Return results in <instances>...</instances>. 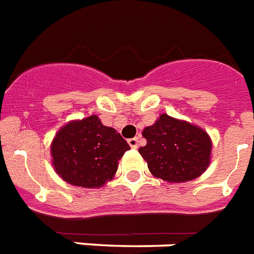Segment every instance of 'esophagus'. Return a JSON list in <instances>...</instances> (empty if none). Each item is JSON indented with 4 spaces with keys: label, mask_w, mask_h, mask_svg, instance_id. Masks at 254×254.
<instances>
[{
    "label": "esophagus",
    "mask_w": 254,
    "mask_h": 254,
    "mask_svg": "<svg viewBox=\"0 0 254 254\" xmlns=\"http://www.w3.org/2000/svg\"><path fill=\"white\" fill-rule=\"evenodd\" d=\"M128 144L131 148H137V145H139V139H137V137H132V139H128Z\"/></svg>",
    "instance_id": "esophagus-1"
}]
</instances>
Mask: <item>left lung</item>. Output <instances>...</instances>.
<instances>
[{
  "mask_svg": "<svg viewBox=\"0 0 254 254\" xmlns=\"http://www.w3.org/2000/svg\"><path fill=\"white\" fill-rule=\"evenodd\" d=\"M146 145L139 148L150 173L166 182L200 177L210 162L211 141L204 129L162 114L142 131Z\"/></svg>",
  "mask_w": 254,
  "mask_h": 254,
  "instance_id": "obj_1",
  "label": "left lung"
}]
</instances>
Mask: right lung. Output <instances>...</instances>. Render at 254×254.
<instances>
[{"mask_svg":"<svg viewBox=\"0 0 254 254\" xmlns=\"http://www.w3.org/2000/svg\"><path fill=\"white\" fill-rule=\"evenodd\" d=\"M128 149L121 133L92 115L58 131L52 144V157L57 174L64 182L94 188L114 177L118 161Z\"/></svg>","mask_w":254,"mask_h":254,"instance_id":"1","label":"right lung"}]
</instances>
